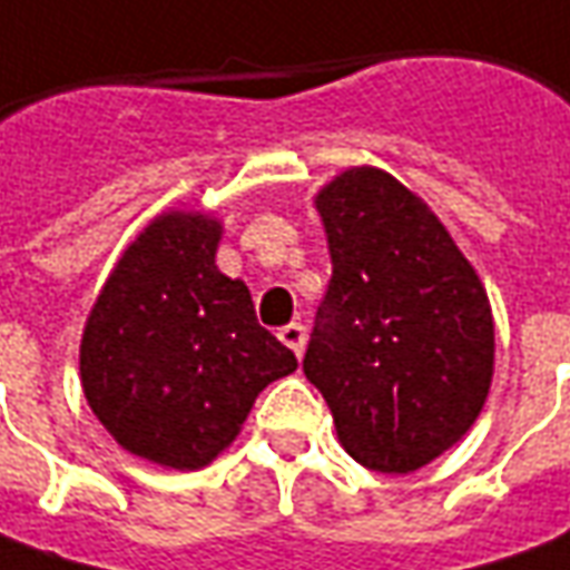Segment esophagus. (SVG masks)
<instances>
[{
	"instance_id": "1",
	"label": "esophagus",
	"mask_w": 570,
	"mask_h": 570,
	"mask_svg": "<svg viewBox=\"0 0 570 570\" xmlns=\"http://www.w3.org/2000/svg\"><path fill=\"white\" fill-rule=\"evenodd\" d=\"M278 341L285 344V347H292L294 356H301L304 347H307V328L301 323H288L278 328Z\"/></svg>"
}]
</instances>
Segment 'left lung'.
Returning <instances> with one entry per match:
<instances>
[{
    "label": "left lung",
    "instance_id": "obj_1",
    "mask_svg": "<svg viewBox=\"0 0 570 570\" xmlns=\"http://www.w3.org/2000/svg\"><path fill=\"white\" fill-rule=\"evenodd\" d=\"M316 210L332 278L304 375L360 465L415 472L453 446L488 400V294L441 219L387 173H341Z\"/></svg>",
    "mask_w": 570,
    "mask_h": 570
}]
</instances>
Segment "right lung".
Wrapping results in <instances>:
<instances>
[{
  "label": "right lung",
  "mask_w": 570,
  "mask_h": 570,
  "mask_svg": "<svg viewBox=\"0 0 570 570\" xmlns=\"http://www.w3.org/2000/svg\"><path fill=\"white\" fill-rule=\"evenodd\" d=\"M219 223L164 214L98 294L80 344L82 391L136 456L202 469L229 446L254 400L297 368L257 323L245 282L217 269Z\"/></svg>",
  "instance_id": "obj_1"
}]
</instances>
